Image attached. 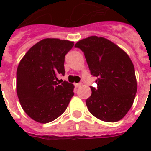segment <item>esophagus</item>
Instances as JSON below:
<instances>
[{
  "label": "esophagus",
  "instance_id": "esophagus-1",
  "mask_svg": "<svg viewBox=\"0 0 151 151\" xmlns=\"http://www.w3.org/2000/svg\"><path fill=\"white\" fill-rule=\"evenodd\" d=\"M81 85H82V83H76V84H75V87L79 88V87H81Z\"/></svg>",
  "mask_w": 151,
  "mask_h": 151
}]
</instances>
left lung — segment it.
Returning a JSON list of instances; mask_svg holds the SVG:
<instances>
[{
	"label": "left lung",
	"mask_w": 151,
	"mask_h": 151,
	"mask_svg": "<svg viewBox=\"0 0 151 151\" xmlns=\"http://www.w3.org/2000/svg\"><path fill=\"white\" fill-rule=\"evenodd\" d=\"M85 54L97 88L86 99L89 112L103 122H116L132 106L137 91L135 68L129 56L112 41L97 36L76 44Z\"/></svg>",
	"instance_id": "obj_1"
}]
</instances>
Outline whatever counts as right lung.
Masks as SVG:
<instances>
[{
  "label": "right lung",
  "instance_id": "1",
  "mask_svg": "<svg viewBox=\"0 0 151 151\" xmlns=\"http://www.w3.org/2000/svg\"><path fill=\"white\" fill-rule=\"evenodd\" d=\"M73 41L57 38L41 40L25 54L16 72V91L22 109L29 117L48 123L66 110L74 95L73 85H59L58 76L65 74V55Z\"/></svg>",
  "mask_w": 151,
  "mask_h": 151
}]
</instances>
